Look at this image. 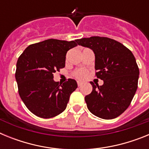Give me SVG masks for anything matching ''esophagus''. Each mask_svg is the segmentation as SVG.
<instances>
[{"mask_svg": "<svg viewBox=\"0 0 149 149\" xmlns=\"http://www.w3.org/2000/svg\"><path fill=\"white\" fill-rule=\"evenodd\" d=\"M77 86H81V84H82V83H81V81H77Z\"/></svg>", "mask_w": 149, "mask_h": 149, "instance_id": "esophagus-1", "label": "esophagus"}]
</instances>
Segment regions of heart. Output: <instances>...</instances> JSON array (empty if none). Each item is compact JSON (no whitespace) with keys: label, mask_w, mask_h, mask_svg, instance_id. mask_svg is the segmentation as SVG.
Returning a JSON list of instances; mask_svg holds the SVG:
<instances>
[{"label":"heart","mask_w":149,"mask_h":149,"mask_svg":"<svg viewBox=\"0 0 149 149\" xmlns=\"http://www.w3.org/2000/svg\"><path fill=\"white\" fill-rule=\"evenodd\" d=\"M88 74L87 71L85 70V69H83V68H81V69H77V71H75L74 75L77 79H79V80H83V79L86 78V76Z\"/></svg>","instance_id":"heart-1"}]
</instances>
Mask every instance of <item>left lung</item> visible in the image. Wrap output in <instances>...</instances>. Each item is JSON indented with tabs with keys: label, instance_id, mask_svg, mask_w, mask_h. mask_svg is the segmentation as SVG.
<instances>
[{
	"label": "left lung",
	"instance_id": "left-lung-1",
	"mask_svg": "<svg viewBox=\"0 0 149 149\" xmlns=\"http://www.w3.org/2000/svg\"><path fill=\"white\" fill-rule=\"evenodd\" d=\"M76 42L93 50L95 76L104 81L102 86L90 82L93 91L85 97L88 109L101 119H115L131 104L137 89L139 71L136 59L128 48L110 38L92 36Z\"/></svg>",
	"mask_w": 149,
	"mask_h": 149
}]
</instances>
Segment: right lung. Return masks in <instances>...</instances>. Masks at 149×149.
I'll return each mask as SVG.
<instances>
[{"label": "right lung", "instance_id": "obj_1", "mask_svg": "<svg viewBox=\"0 0 149 149\" xmlns=\"http://www.w3.org/2000/svg\"><path fill=\"white\" fill-rule=\"evenodd\" d=\"M77 45L76 40L47 39L29 45L18 57L15 71L18 93L34 115L49 119L65 110L77 82L70 78L63 84L55 82L54 73L65 67L67 51Z\"/></svg>", "mask_w": 149, "mask_h": 149}]
</instances>
